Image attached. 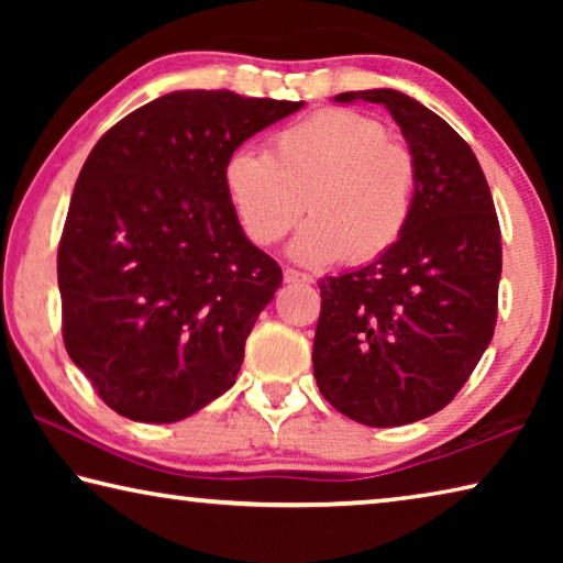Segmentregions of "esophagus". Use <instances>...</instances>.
<instances>
[{
    "instance_id": "1",
    "label": "esophagus",
    "mask_w": 563,
    "mask_h": 563,
    "mask_svg": "<svg viewBox=\"0 0 563 563\" xmlns=\"http://www.w3.org/2000/svg\"><path fill=\"white\" fill-rule=\"evenodd\" d=\"M283 278H285V283H312V278L308 273H300V271H295V268H285L283 271Z\"/></svg>"
}]
</instances>
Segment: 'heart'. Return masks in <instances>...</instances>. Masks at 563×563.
Wrapping results in <instances>:
<instances>
[{"label": "heart", "instance_id": "b5f03b06", "mask_svg": "<svg viewBox=\"0 0 563 563\" xmlns=\"http://www.w3.org/2000/svg\"><path fill=\"white\" fill-rule=\"evenodd\" d=\"M223 186L251 243L283 241L308 208L312 218L290 243L295 261L328 265L347 253L352 261H373L405 233L417 166L377 121L335 109L275 133L265 156L233 151Z\"/></svg>", "mask_w": 563, "mask_h": 563}]
</instances>
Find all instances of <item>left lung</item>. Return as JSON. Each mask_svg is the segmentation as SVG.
Returning a JSON list of instances; mask_svg holds the SVG:
<instances>
[{
    "label": "left lung",
    "instance_id": "1",
    "mask_svg": "<svg viewBox=\"0 0 563 563\" xmlns=\"http://www.w3.org/2000/svg\"><path fill=\"white\" fill-rule=\"evenodd\" d=\"M335 101L383 103L415 158L417 188L389 251L318 280L312 369L338 412L399 427L450 405L492 342L499 221L479 161L442 117L395 89L345 91Z\"/></svg>",
    "mask_w": 563,
    "mask_h": 563
}]
</instances>
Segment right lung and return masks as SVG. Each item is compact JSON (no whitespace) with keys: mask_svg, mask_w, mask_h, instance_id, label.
Instances as JSON below:
<instances>
[{"mask_svg":"<svg viewBox=\"0 0 563 563\" xmlns=\"http://www.w3.org/2000/svg\"><path fill=\"white\" fill-rule=\"evenodd\" d=\"M302 103L170 91L91 148L56 273L66 352L113 412L170 424L233 387L283 271L245 238L223 166Z\"/></svg>","mask_w":563,"mask_h":563,"instance_id":"obj_1","label":"right lung"}]
</instances>
